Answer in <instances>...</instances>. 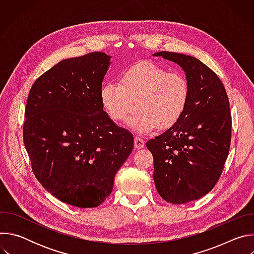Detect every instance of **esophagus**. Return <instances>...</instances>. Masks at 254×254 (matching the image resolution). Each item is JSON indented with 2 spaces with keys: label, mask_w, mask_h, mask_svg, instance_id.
Here are the masks:
<instances>
[{
  "label": "esophagus",
  "mask_w": 254,
  "mask_h": 254,
  "mask_svg": "<svg viewBox=\"0 0 254 254\" xmlns=\"http://www.w3.org/2000/svg\"><path fill=\"white\" fill-rule=\"evenodd\" d=\"M144 147V139L141 137H134V148L135 149H141Z\"/></svg>",
  "instance_id": "obj_1"
}]
</instances>
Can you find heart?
<instances>
[{"instance_id":"heart-1","label":"heart","mask_w":254,"mask_h":254,"mask_svg":"<svg viewBox=\"0 0 254 254\" xmlns=\"http://www.w3.org/2000/svg\"><path fill=\"white\" fill-rule=\"evenodd\" d=\"M189 98V84L179 72H168L152 61H140L125 70L120 81H108L100 90L107 117L116 123L127 119L131 100L138 112L127 121L138 133H150L159 126L173 127L183 116Z\"/></svg>"}]
</instances>
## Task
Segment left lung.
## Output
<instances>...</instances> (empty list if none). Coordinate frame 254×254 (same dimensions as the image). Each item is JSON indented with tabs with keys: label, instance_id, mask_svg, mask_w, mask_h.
<instances>
[{
	"label": "left lung",
	"instance_id": "obj_1",
	"mask_svg": "<svg viewBox=\"0 0 254 254\" xmlns=\"http://www.w3.org/2000/svg\"><path fill=\"white\" fill-rule=\"evenodd\" d=\"M153 55L177 63L189 84L183 116L147 142L158 193L169 203L184 204L200 199L218 182L231 141L229 100L219 77L199 59L166 51Z\"/></svg>",
	"mask_w": 254,
	"mask_h": 254
}]
</instances>
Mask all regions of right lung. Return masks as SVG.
Wrapping results in <instances>:
<instances>
[{
    "label": "right lung",
    "instance_id": "right-lung-1",
    "mask_svg": "<svg viewBox=\"0 0 254 254\" xmlns=\"http://www.w3.org/2000/svg\"><path fill=\"white\" fill-rule=\"evenodd\" d=\"M103 52L58 62L32 85L23 138L32 170L54 197L79 208L100 205L133 149V135L103 111L111 64Z\"/></svg>",
    "mask_w": 254,
    "mask_h": 254
}]
</instances>
